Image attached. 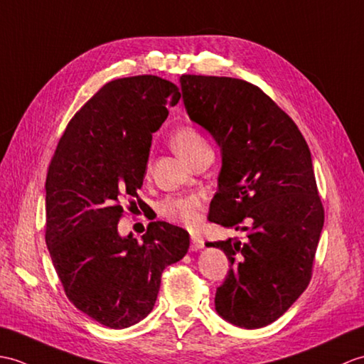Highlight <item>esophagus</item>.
<instances>
[{
	"label": "esophagus",
	"instance_id": "1",
	"mask_svg": "<svg viewBox=\"0 0 364 364\" xmlns=\"http://www.w3.org/2000/svg\"><path fill=\"white\" fill-rule=\"evenodd\" d=\"M191 250H199L204 247V238L196 235V233H191V245H190Z\"/></svg>",
	"mask_w": 364,
	"mask_h": 364
}]
</instances>
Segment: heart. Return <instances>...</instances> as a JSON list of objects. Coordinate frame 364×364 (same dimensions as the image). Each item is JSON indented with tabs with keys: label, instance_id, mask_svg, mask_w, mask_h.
I'll return each instance as SVG.
<instances>
[{
	"label": "heart",
	"instance_id": "b5f03b06",
	"mask_svg": "<svg viewBox=\"0 0 364 364\" xmlns=\"http://www.w3.org/2000/svg\"><path fill=\"white\" fill-rule=\"evenodd\" d=\"M173 148L183 160H187L193 152L208 146L198 131L191 127H182L173 135ZM200 207V199L196 195L187 196H169L160 204V215L173 223L183 225L195 224L198 220V210Z\"/></svg>",
	"mask_w": 364,
	"mask_h": 364
}]
</instances>
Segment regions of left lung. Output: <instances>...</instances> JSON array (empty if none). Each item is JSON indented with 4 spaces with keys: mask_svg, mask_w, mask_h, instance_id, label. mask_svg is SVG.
<instances>
[{
    "mask_svg": "<svg viewBox=\"0 0 364 364\" xmlns=\"http://www.w3.org/2000/svg\"><path fill=\"white\" fill-rule=\"evenodd\" d=\"M181 90L190 119L221 149L208 221L246 232L245 241L207 243L230 262L216 313L241 328L264 327L311 279L324 208L309 144L294 121L243 79L183 75Z\"/></svg>",
    "mask_w": 364,
    "mask_h": 364,
    "instance_id": "obj_1",
    "label": "left lung"
}]
</instances>
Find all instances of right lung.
Segmentation results:
<instances>
[{"instance_id":"1","label":"right lung","mask_w":364,"mask_h":364,"mask_svg":"<svg viewBox=\"0 0 364 364\" xmlns=\"http://www.w3.org/2000/svg\"><path fill=\"white\" fill-rule=\"evenodd\" d=\"M179 100L157 76L112 80L71 118L48 169L45 238L55 272L73 305L109 328L146 318L161 272L188 252V232L165 221L140 240L118 232L119 200L139 199L152 134Z\"/></svg>"}]
</instances>
